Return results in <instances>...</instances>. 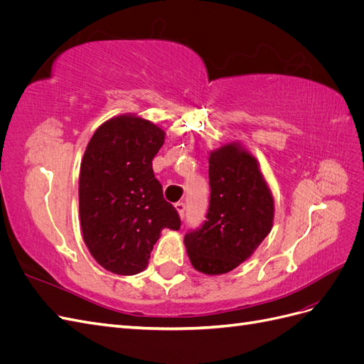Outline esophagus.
<instances>
[{
	"label": "esophagus",
	"mask_w": 364,
	"mask_h": 364,
	"mask_svg": "<svg viewBox=\"0 0 364 364\" xmlns=\"http://www.w3.org/2000/svg\"><path fill=\"white\" fill-rule=\"evenodd\" d=\"M176 206V209H178V213H179V215L183 218V214H185V203L183 202H178V203H176L174 205Z\"/></svg>",
	"instance_id": "esophagus-1"
}]
</instances>
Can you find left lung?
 <instances>
[{
	"mask_svg": "<svg viewBox=\"0 0 364 364\" xmlns=\"http://www.w3.org/2000/svg\"><path fill=\"white\" fill-rule=\"evenodd\" d=\"M209 205L203 223L185 234L196 270L228 273L246 261L273 225V197L257 159L237 144L209 156Z\"/></svg>",
	"mask_w": 364,
	"mask_h": 364,
	"instance_id": "8db88e82",
	"label": "left lung"
}]
</instances>
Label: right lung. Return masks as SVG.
<instances>
[{
  "label": "right lung",
  "instance_id": "right-lung-1",
  "mask_svg": "<svg viewBox=\"0 0 364 364\" xmlns=\"http://www.w3.org/2000/svg\"><path fill=\"white\" fill-rule=\"evenodd\" d=\"M164 138L150 121L121 115L98 127L85 150L79 179L83 240L112 273L144 270L161 230L181 229L151 167Z\"/></svg>",
  "mask_w": 364,
  "mask_h": 364
}]
</instances>
